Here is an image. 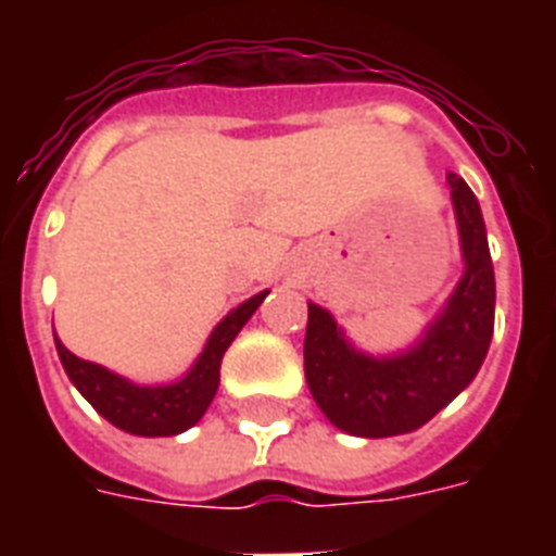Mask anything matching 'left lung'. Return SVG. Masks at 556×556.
I'll return each mask as SVG.
<instances>
[{"label": "left lung", "mask_w": 556, "mask_h": 556, "mask_svg": "<svg viewBox=\"0 0 556 556\" xmlns=\"http://www.w3.org/2000/svg\"><path fill=\"white\" fill-rule=\"evenodd\" d=\"M447 185L465 274L413 346L369 355L323 305L308 303L305 380L323 415L349 435L389 439L418 430L470 387L484 364L496 308L488 230L465 178L450 173Z\"/></svg>", "instance_id": "8db88e82"}]
</instances>
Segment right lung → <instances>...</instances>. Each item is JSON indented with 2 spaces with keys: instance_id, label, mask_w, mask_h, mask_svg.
Masks as SVG:
<instances>
[{
  "instance_id": "right-lung-1",
  "label": "right lung",
  "mask_w": 556,
  "mask_h": 556,
  "mask_svg": "<svg viewBox=\"0 0 556 556\" xmlns=\"http://www.w3.org/2000/svg\"><path fill=\"white\" fill-rule=\"evenodd\" d=\"M265 296H268V291H260L251 300H244L242 305H236L233 312H227L216 323V329L210 331L201 355L173 383H155V387L135 383V380L124 378V375H117L106 366L72 355L63 346V340L54 334L56 355H60V364H63L68 380L77 387V392L109 424H115L117 430L143 435V439L178 435V432L190 430L192 424H199L201 415L207 413L210 401H213L218 389L222 357H225L227 346L233 343L244 323L251 320Z\"/></svg>"
}]
</instances>
